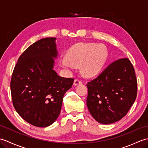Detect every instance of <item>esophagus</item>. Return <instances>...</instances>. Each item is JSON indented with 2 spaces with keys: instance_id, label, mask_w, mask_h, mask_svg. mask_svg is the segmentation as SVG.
<instances>
[{
  "instance_id": "1",
  "label": "esophagus",
  "mask_w": 148,
  "mask_h": 148,
  "mask_svg": "<svg viewBox=\"0 0 148 148\" xmlns=\"http://www.w3.org/2000/svg\"><path fill=\"white\" fill-rule=\"evenodd\" d=\"M82 83V81L79 79H76L74 80V84L75 86L77 85V84H80Z\"/></svg>"
}]
</instances>
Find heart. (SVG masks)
Listing matches in <instances>:
<instances>
[{
  "instance_id": "heart-1",
  "label": "heart",
  "mask_w": 148,
  "mask_h": 148,
  "mask_svg": "<svg viewBox=\"0 0 148 148\" xmlns=\"http://www.w3.org/2000/svg\"><path fill=\"white\" fill-rule=\"evenodd\" d=\"M108 58V51L103 45L79 43L69 50L67 56L61 59V65L66 69L81 65V72L86 77H93L102 70Z\"/></svg>"
}]
</instances>
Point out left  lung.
<instances>
[{
    "instance_id": "left-lung-1",
    "label": "left lung",
    "mask_w": 148,
    "mask_h": 148,
    "mask_svg": "<svg viewBox=\"0 0 148 148\" xmlns=\"http://www.w3.org/2000/svg\"><path fill=\"white\" fill-rule=\"evenodd\" d=\"M86 104L93 118L102 124L118 121L136 100L137 81L129 59H119L86 84Z\"/></svg>"
}]
</instances>
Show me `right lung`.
I'll list each match as a JSON object with an SVG mask.
<instances>
[{
  "label": "right lung",
  "mask_w": 148,
  "mask_h": 148,
  "mask_svg": "<svg viewBox=\"0 0 148 148\" xmlns=\"http://www.w3.org/2000/svg\"><path fill=\"white\" fill-rule=\"evenodd\" d=\"M55 37L30 45L19 57L11 81L14 108L29 123L46 127L60 113L63 98L73 84V78L59 76L53 70L57 58Z\"/></svg>",
  "instance_id": "add662e5"
}]
</instances>
